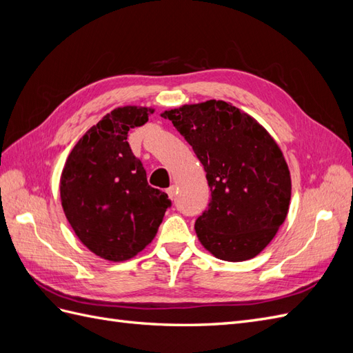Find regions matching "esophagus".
Returning a JSON list of instances; mask_svg holds the SVG:
<instances>
[{
    "label": "esophagus",
    "mask_w": 353,
    "mask_h": 353,
    "mask_svg": "<svg viewBox=\"0 0 353 353\" xmlns=\"http://www.w3.org/2000/svg\"><path fill=\"white\" fill-rule=\"evenodd\" d=\"M166 193H168V196H169L170 200H174V199L176 197V188H175V185H170V187L166 190Z\"/></svg>",
    "instance_id": "1"
}]
</instances>
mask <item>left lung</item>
Masks as SVG:
<instances>
[{
    "mask_svg": "<svg viewBox=\"0 0 353 353\" xmlns=\"http://www.w3.org/2000/svg\"><path fill=\"white\" fill-rule=\"evenodd\" d=\"M205 168L209 208L196 221L200 243L218 259L259 254L283 225L292 197L290 170L274 138L231 103L209 100L166 110Z\"/></svg>",
    "mask_w": 353,
    "mask_h": 353,
    "instance_id": "1",
    "label": "left lung"
}]
</instances>
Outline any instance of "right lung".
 Segmentation results:
<instances>
[{"instance_id": "1", "label": "right lung", "mask_w": 353, "mask_h": 353, "mask_svg": "<svg viewBox=\"0 0 353 353\" xmlns=\"http://www.w3.org/2000/svg\"><path fill=\"white\" fill-rule=\"evenodd\" d=\"M153 109L125 105L105 114L73 147L60 179L65 215L78 239L100 258L131 259L152 243L168 194L147 183L128 132L148 121Z\"/></svg>"}]
</instances>
